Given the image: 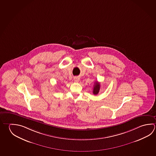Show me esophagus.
I'll list each match as a JSON object with an SVG mask.
<instances>
[{
    "label": "esophagus",
    "mask_w": 156,
    "mask_h": 156,
    "mask_svg": "<svg viewBox=\"0 0 156 156\" xmlns=\"http://www.w3.org/2000/svg\"><path fill=\"white\" fill-rule=\"evenodd\" d=\"M74 81H75V82H79V78L78 77H75L74 78Z\"/></svg>",
    "instance_id": "34e87169"
}]
</instances>
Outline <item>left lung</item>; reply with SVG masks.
Listing matches in <instances>:
<instances>
[{
	"label": "left lung",
	"mask_w": 156,
	"mask_h": 156,
	"mask_svg": "<svg viewBox=\"0 0 156 156\" xmlns=\"http://www.w3.org/2000/svg\"><path fill=\"white\" fill-rule=\"evenodd\" d=\"M100 86H101V85H100L99 82H98V81L95 82V83L94 85V90H93V94H94L97 95V94L99 93Z\"/></svg>",
	"instance_id": "obj_1"
}]
</instances>
